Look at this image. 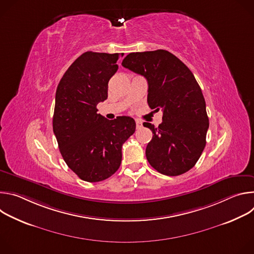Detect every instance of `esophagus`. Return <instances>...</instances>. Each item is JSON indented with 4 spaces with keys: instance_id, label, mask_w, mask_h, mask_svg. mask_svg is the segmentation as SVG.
<instances>
[{
    "instance_id": "1",
    "label": "esophagus",
    "mask_w": 254,
    "mask_h": 254,
    "mask_svg": "<svg viewBox=\"0 0 254 254\" xmlns=\"http://www.w3.org/2000/svg\"><path fill=\"white\" fill-rule=\"evenodd\" d=\"M135 125H136V128H139V127H141L142 123L140 121H138V120H135Z\"/></svg>"
}]
</instances>
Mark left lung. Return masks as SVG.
<instances>
[{
	"label": "left lung",
	"mask_w": 254,
	"mask_h": 254,
	"mask_svg": "<svg viewBox=\"0 0 254 254\" xmlns=\"http://www.w3.org/2000/svg\"><path fill=\"white\" fill-rule=\"evenodd\" d=\"M122 65L142 75L149 84L148 104L163 112L146 156L159 173L179 176L192 169L205 146L209 119L202 90L191 70L167 50L129 53Z\"/></svg>",
	"instance_id": "left-lung-1"
}]
</instances>
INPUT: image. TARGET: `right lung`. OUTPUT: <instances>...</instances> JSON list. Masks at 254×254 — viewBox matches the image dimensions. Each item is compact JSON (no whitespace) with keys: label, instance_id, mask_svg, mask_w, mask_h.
I'll return each instance as SVG.
<instances>
[{"label":"right lung","instance_id":"add662e5","mask_svg":"<svg viewBox=\"0 0 254 254\" xmlns=\"http://www.w3.org/2000/svg\"><path fill=\"white\" fill-rule=\"evenodd\" d=\"M122 56L83 53L69 66L56 89L53 131L58 147L67 166L86 182H100L118 171L123 144L135 130L129 117L110 121L97 114L96 105L107 98L108 81Z\"/></svg>","mask_w":254,"mask_h":254}]
</instances>
